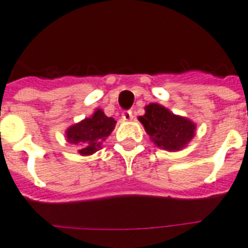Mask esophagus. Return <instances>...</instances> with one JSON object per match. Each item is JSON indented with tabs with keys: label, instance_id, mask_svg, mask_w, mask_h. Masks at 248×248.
Returning a JSON list of instances; mask_svg holds the SVG:
<instances>
[{
	"label": "esophagus",
	"instance_id": "esophagus-1",
	"mask_svg": "<svg viewBox=\"0 0 248 248\" xmlns=\"http://www.w3.org/2000/svg\"><path fill=\"white\" fill-rule=\"evenodd\" d=\"M122 119H124V121H132L133 120L132 111H124V112L122 113Z\"/></svg>",
	"mask_w": 248,
	"mask_h": 248
}]
</instances>
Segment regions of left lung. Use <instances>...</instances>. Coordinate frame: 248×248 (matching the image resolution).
Listing matches in <instances>:
<instances>
[{
	"label": "left lung",
	"mask_w": 248,
	"mask_h": 248,
	"mask_svg": "<svg viewBox=\"0 0 248 248\" xmlns=\"http://www.w3.org/2000/svg\"><path fill=\"white\" fill-rule=\"evenodd\" d=\"M146 113L138 120L143 124L152 142L166 151H180L195 136V124L189 119L174 115L159 104L147 105Z\"/></svg>",
	"instance_id": "8db88e82"
}]
</instances>
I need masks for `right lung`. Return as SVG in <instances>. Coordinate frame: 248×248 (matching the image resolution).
I'll list each match as a JSON object with an SVG mask.
<instances>
[{"mask_svg":"<svg viewBox=\"0 0 248 248\" xmlns=\"http://www.w3.org/2000/svg\"><path fill=\"white\" fill-rule=\"evenodd\" d=\"M115 124L116 121L112 117H108L104 111L97 108L91 117L66 129V140L77 146L81 155H90L99 151L102 140L111 135Z\"/></svg>","mask_w":248,"mask_h":248,"instance_id":"1","label":"right lung"}]
</instances>
